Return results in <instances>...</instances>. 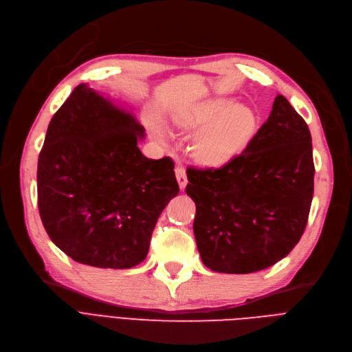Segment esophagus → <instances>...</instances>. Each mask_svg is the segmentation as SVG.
I'll list each match as a JSON object with an SVG mask.
<instances>
[{
    "mask_svg": "<svg viewBox=\"0 0 352 352\" xmlns=\"http://www.w3.org/2000/svg\"><path fill=\"white\" fill-rule=\"evenodd\" d=\"M175 175H177V181H178L179 188H181V190L186 188V187H187V182H188L186 168H184V166H181V165L175 166Z\"/></svg>",
    "mask_w": 352,
    "mask_h": 352,
    "instance_id": "1",
    "label": "esophagus"
}]
</instances>
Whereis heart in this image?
<instances>
[{
    "mask_svg": "<svg viewBox=\"0 0 352 352\" xmlns=\"http://www.w3.org/2000/svg\"><path fill=\"white\" fill-rule=\"evenodd\" d=\"M184 131L198 135L192 144L194 158L206 166H221L241 153L256 129V116L244 105L227 98H211L188 107L175 116ZM162 140L164 131L154 129Z\"/></svg>",
    "mask_w": 352,
    "mask_h": 352,
    "instance_id": "heart-1",
    "label": "heart"
}]
</instances>
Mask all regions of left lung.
Instances as JSON below:
<instances>
[{
  "mask_svg": "<svg viewBox=\"0 0 352 352\" xmlns=\"http://www.w3.org/2000/svg\"><path fill=\"white\" fill-rule=\"evenodd\" d=\"M311 134L284 96L245 150L219 168H190L194 235L212 271L251 274L283 260L304 234L314 194Z\"/></svg>",
  "mask_w": 352,
  "mask_h": 352,
  "instance_id": "8db88e82",
  "label": "left lung"
}]
</instances>
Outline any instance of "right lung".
<instances>
[{"instance_id": "add662e5", "label": "right lung", "mask_w": 352, "mask_h": 352, "mask_svg": "<svg viewBox=\"0 0 352 352\" xmlns=\"http://www.w3.org/2000/svg\"><path fill=\"white\" fill-rule=\"evenodd\" d=\"M144 126L88 84L50 121L36 170L51 241L80 264L124 270L145 260L157 219L179 187L170 157L150 160Z\"/></svg>"}]
</instances>
